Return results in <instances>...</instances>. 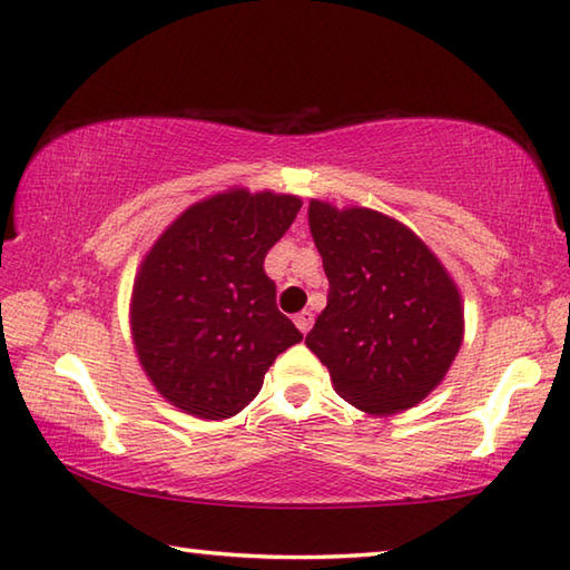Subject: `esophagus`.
<instances>
[{
    "label": "esophagus",
    "mask_w": 570,
    "mask_h": 570,
    "mask_svg": "<svg viewBox=\"0 0 570 570\" xmlns=\"http://www.w3.org/2000/svg\"><path fill=\"white\" fill-rule=\"evenodd\" d=\"M294 324H296V328H298V331H302V334H308V328H312V324H314V314H312V312H302V314H296Z\"/></svg>",
    "instance_id": "obj_1"
}]
</instances>
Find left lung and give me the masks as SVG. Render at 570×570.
<instances>
[{"instance_id":"8db88e82","label":"left lung","mask_w":570,"mask_h":570,"mask_svg":"<svg viewBox=\"0 0 570 570\" xmlns=\"http://www.w3.org/2000/svg\"><path fill=\"white\" fill-rule=\"evenodd\" d=\"M328 278L306 346L336 393L368 413H399L446 376L463 338L459 288L426 244L371 209L308 204Z\"/></svg>"}]
</instances>
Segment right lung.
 I'll return each mask as SVG.
<instances>
[{
  "label": "right lung",
  "mask_w": 570,
  "mask_h": 570,
  "mask_svg": "<svg viewBox=\"0 0 570 570\" xmlns=\"http://www.w3.org/2000/svg\"><path fill=\"white\" fill-rule=\"evenodd\" d=\"M302 199L234 189L186 209L144 258L131 334L164 399L199 419H229L256 399L278 354L302 341L276 308L268 249Z\"/></svg>",
  "instance_id": "add662e5"
}]
</instances>
